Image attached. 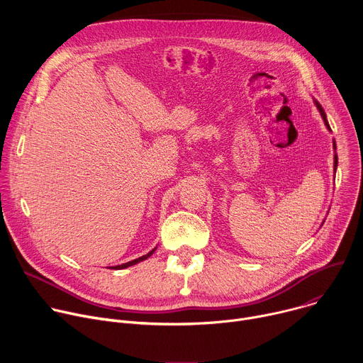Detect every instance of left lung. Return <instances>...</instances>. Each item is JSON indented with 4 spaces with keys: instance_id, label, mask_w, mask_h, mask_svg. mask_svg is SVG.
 <instances>
[{
    "instance_id": "obj_1",
    "label": "left lung",
    "mask_w": 363,
    "mask_h": 363,
    "mask_svg": "<svg viewBox=\"0 0 363 363\" xmlns=\"http://www.w3.org/2000/svg\"><path fill=\"white\" fill-rule=\"evenodd\" d=\"M313 103H315V106L318 108V111H319V113H320V116H322V119H323V122H325L326 129H328L329 132H332V129H330V126H329V122H328V118H326V113H325L322 105H320V103H319L316 99H313ZM333 150H335V157H333V172L336 174V169H337V155H336V142H335V139H333ZM322 225H323V223H322Z\"/></svg>"
}]
</instances>
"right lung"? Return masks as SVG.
<instances>
[{"label":"right lung","instance_id":"right-lung-1","mask_svg":"<svg viewBox=\"0 0 363 363\" xmlns=\"http://www.w3.org/2000/svg\"><path fill=\"white\" fill-rule=\"evenodd\" d=\"M155 251H157V247L155 248H152L147 254H145V255H142V257H139V258H135V260H132V262H128V263H123V264H119V266H113V267H109V269H113V270H122V269H128V267H130V266H135V264H138V263H140V262H143V260H146V258H149Z\"/></svg>","mask_w":363,"mask_h":363}]
</instances>
